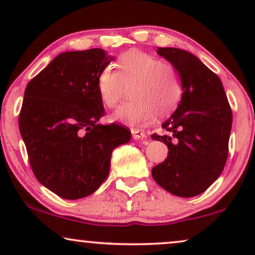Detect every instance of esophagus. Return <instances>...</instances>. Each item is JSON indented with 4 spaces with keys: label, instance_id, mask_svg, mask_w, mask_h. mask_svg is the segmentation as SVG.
Wrapping results in <instances>:
<instances>
[{
    "label": "esophagus",
    "instance_id": "obj_1",
    "mask_svg": "<svg viewBox=\"0 0 255 255\" xmlns=\"http://www.w3.org/2000/svg\"><path fill=\"white\" fill-rule=\"evenodd\" d=\"M131 132H132V138L135 139V140H139V139H145L146 138V134H145L144 131L135 130V128H133V130H132Z\"/></svg>",
    "mask_w": 255,
    "mask_h": 255
}]
</instances>
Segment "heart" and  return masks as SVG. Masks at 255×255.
I'll list each match as a JSON object with an SVG mask.
<instances>
[{
  "label": "heart",
  "mask_w": 255,
  "mask_h": 255,
  "mask_svg": "<svg viewBox=\"0 0 255 255\" xmlns=\"http://www.w3.org/2000/svg\"><path fill=\"white\" fill-rule=\"evenodd\" d=\"M118 72L111 67L101 71L97 90L108 108L120 103L124 88L133 85L131 102L121 106L113 120L132 128H142L168 116L179 106L183 94L180 73L173 65L138 50L122 54L117 60Z\"/></svg>",
  "instance_id": "obj_1"
}]
</instances>
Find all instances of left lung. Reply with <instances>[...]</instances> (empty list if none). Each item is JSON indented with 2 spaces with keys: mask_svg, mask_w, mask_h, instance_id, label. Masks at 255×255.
<instances>
[{
  "mask_svg": "<svg viewBox=\"0 0 255 255\" xmlns=\"http://www.w3.org/2000/svg\"><path fill=\"white\" fill-rule=\"evenodd\" d=\"M156 53L179 71L183 94L176 110L162 123L168 133L151 135L169 149L165 161L153 167L152 176L168 193L194 197L224 169L232 111L221 79L196 55L175 47H158Z\"/></svg>",
  "mask_w": 255,
  "mask_h": 255,
  "instance_id": "obj_1",
  "label": "left lung"
}]
</instances>
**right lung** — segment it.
I'll return each mask as SVG.
<instances>
[{"label": "right lung", "mask_w": 255, "mask_h": 255, "mask_svg": "<svg viewBox=\"0 0 255 255\" xmlns=\"http://www.w3.org/2000/svg\"><path fill=\"white\" fill-rule=\"evenodd\" d=\"M114 59L102 48L64 52L25 88L18 124L31 168L66 200L99 189L113 151L131 139L121 125L97 123L104 115L97 78Z\"/></svg>", "instance_id": "add662e5"}]
</instances>
